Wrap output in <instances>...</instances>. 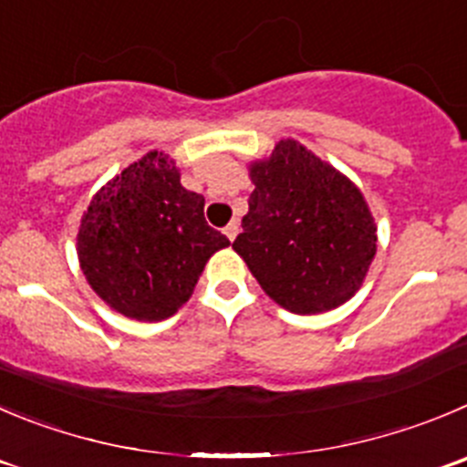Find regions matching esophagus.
I'll use <instances>...</instances> for the list:
<instances>
[{
  "label": "esophagus",
  "instance_id": "esophagus-1",
  "mask_svg": "<svg viewBox=\"0 0 467 467\" xmlns=\"http://www.w3.org/2000/svg\"><path fill=\"white\" fill-rule=\"evenodd\" d=\"M224 236L229 238V241H234V238L238 236V222H229L224 229Z\"/></svg>",
  "mask_w": 467,
  "mask_h": 467
}]
</instances>
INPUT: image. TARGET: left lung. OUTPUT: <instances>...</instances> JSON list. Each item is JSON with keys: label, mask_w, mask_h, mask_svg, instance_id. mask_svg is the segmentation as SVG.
<instances>
[{"label": "left lung", "mask_w": 467, "mask_h": 467, "mask_svg": "<svg viewBox=\"0 0 467 467\" xmlns=\"http://www.w3.org/2000/svg\"><path fill=\"white\" fill-rule=\"evenodd\" d=\"M247 171L254 190L234 250L279 307L300 317L341 307L379 247L362 190L291 137Z\"/></svg>", "instance_id": "obj_1"}]
</instances>
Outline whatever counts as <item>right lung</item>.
I'll list each match as a JSON object with an SVG mask.
<instances>
[{
	"instance_id": "obj_1",
	"label": "right lung",
	"mask_w": 467,
	"mask_h": 467,
	"mask_svg": "<svg viewBox=\"0 0 467 467\" xmlns=\"http://www.w3.org/2000/svg\"><path fill=\"white\" fill-rule=\"evenodd\" d=\"M226 245L206 224L203 197L181 185L164 150H149L98 190L78 231L88 286L114 312L144 323L174 317Z\"/></svg>"
}]
</instances>
